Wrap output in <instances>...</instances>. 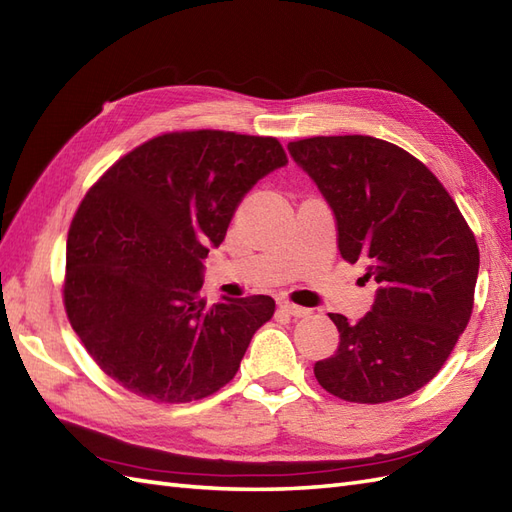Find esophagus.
<instances>
[{"instance_id": "34e87169", "label": "esophagus", "mask_w": 512, "mask_h": 512, "mask_svg": "<svg viewBox=\"0 0 512 512\" xmlns=\"http://www.w3.org/2000/svg\"><path fill=\"white\" fill-rule=\"evenodd\" d=\"M279 309L285 311V313H290V316H294V318H305V316H309V313H311V311L305 309V307H298V305H294V303H287V300H281Z\"/></svg>"}]
</instances>
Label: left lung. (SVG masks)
Instances as JSON below:
<instances>
[{"label":"left lung","mask_w":512,"mask_h":512,"mask_svg":"<svg viewBox=\"0 0 512 512\" xmlns=\"http://www.w3.org/2000/svg\"><path fill=\"white\" fill-rule=\"evenodd\" d=\"M333 209L339 253L376 281L372 309L339 331L335 355L313 365L333 396L378 404L424 387L450 357L474 307L480 253L439 179L411 153L372 136L287 144Z\"/></svg>","instance_id":"obj_1"}]
</instances>
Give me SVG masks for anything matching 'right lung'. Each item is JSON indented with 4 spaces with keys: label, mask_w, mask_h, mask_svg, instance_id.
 I'll list each match as a JSON object with an SVG mask.
<instances>
[{
    "label": "right lung",
    "mask_w": 512,
    "mask_h": 512,
    "mask_svg": "<svg viewBox=\"0 0 512 512\" xmlns=\"http://www.w3.org/2000/svg\"><path fill=\"white\" fill-rule=\"evenodd\" d=\"M285 164L277 138L173 131L88 190L69 229L64 307L112 381L153 402H192L235 376L274 300L207 305L203 259L246 192Z\"/></svg>",
    "instance_id": "right-lung-1"
}]
</instances>
